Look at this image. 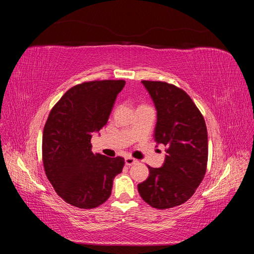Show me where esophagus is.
<instances>
[{
	"label": "esophagus",
	"instance_id": "obj_1",
	"mask_svg": "<svg viewBox=\"0 0 254 254\" xmlns=\"http://www.w3.org/2000/svg\"><path fill=\"white\" fill-rule=\"evenodd\" d=\"M136 162H137V160L133 159L132 157H126V158H125V164H126L127 166L133 165V164H135Z\"/></svg>",
	"mask_w": 254,
	"mask_h": 254
}]
</instances>
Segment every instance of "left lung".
Wrapping results in <instances>:
<instances>
[{
    "instance_id": "1",
    "label": "left lung",
    "mask_w": 254,
    "mask_h": 254,
    "mask_svg": "<svg viewBox=\"0 0 254 254\" xmlns=\"http://www.w3.org/2000/svg\"><path fill=\"white\" fill-rule=\"evenodd\" d=\"M157 110L155 141L166 146L161 167L137 184L145 202L156 209L180 205L193 196L205 175L207 131L202 114L183 90L162 81L143 80Z\"/></svg>"
}]
</instances>
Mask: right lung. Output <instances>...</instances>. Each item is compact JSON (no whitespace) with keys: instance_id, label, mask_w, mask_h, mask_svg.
I'll use <instances>...</instances> for the list:
<instances>
[{"instance_id":"right-lung-1","label":"right lung","mask_w":254,"mask_h":254,"mask_svg":"<svg viewBox=\"0 0 254 254\" xmlns=\"http://www.w3.org/2000/svg\"><path fill=\"white\" fill-rule=\"evenodd\" d=\"M124 80L90 81L67 90L50 112L43 129L45 174L67 203L93 209L111 195L124 159L91 151L92 134L108 122Z\"/></svg>"}]
</instances>
